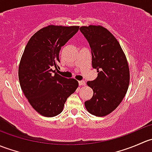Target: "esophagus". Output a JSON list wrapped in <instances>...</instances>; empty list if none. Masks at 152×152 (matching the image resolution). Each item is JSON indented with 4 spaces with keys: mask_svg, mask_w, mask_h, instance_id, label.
<instances>
[{
    "mask_svg": "<svg viewBox=\"0 0 152 152\" xmlns=\"http://www.w3.org/2000/svg\"><path fill=\"white\" fill-rule=\"evenodd\" d=\"M79 85H80V86H85L86 85L85 81H79Z\"/></svg>",
    "mask_w": 152,
    "mask_h": 152,
    "instance_id": "1",
    "label": "esophagus"
}]
</instances>
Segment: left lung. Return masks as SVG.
<instances>
[{"mask_svg":"<svg viewBox=\"0 0 152 152\" xmlns=\"http://www.w3.org/2000/svg\"><path fill=\"white\" fill-rule=\"evenodd\" d=\"M91 48L92 65L98 77L87 85L93 96L86 101L88 113L103 117L114 111L124 99L129 85L128 62L120 43L113 34L102 26L80 27Z\"/></svg>","mask_w":152,"mask_h":152,"instance_id":"1","label":"left lung"}]
</instances>
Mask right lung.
Here are the masks:
<instances>
[{"label":"right lung","instance_id":"add662e5","mask_svg":"<svg viewBox=\"0 0 152 152\" xmlns=\"http://www.w3.org/2000/svg\"><path fill=\"white\" fill-rule=\"evenodd\" d=\"M79 26L49 25L28 40L18 69L20 85L31 107L41 115L54 117L63 110L67 99L79 82L55 72L59 68L61 48L79 31Z\"/></svg>","mask_w":152,"mask_h":152}]
</instances>
